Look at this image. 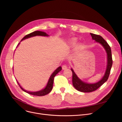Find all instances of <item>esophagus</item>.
Segmentation results:
<instances>
[{
  "instance_id": "esophagus-1",
  "label": "esophagus",
  "mask_w": 122,
  "mask_h": 122,
  "mask_svg": "<svg viewBox=\"0 0 122 122\" xmlns=\"http://www.w3.org/2000/svg\"><path fill=\"white\" fill-rule=\"evenodd\" d=\"M66 68H67V66L66 65H63L62 66V69L63 70H66Z\"/></svg>"
}]
</instances>
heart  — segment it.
Returning <instances> with one entry per match:
<instances>
[{
  "instance_id": "heart-1",
  "label": "heart",
  "mask_w": 122,
  "mask_h": 122,
  "mask_svg": "<svg viewBox=\"0 0 122 122\" xmlns=\"http://www.w3.org/2000/svg\"><path fill=\"white\" fill-rule=\"evenodd\" d=\"M76 44H77V40L75 39H71V41H70V42H69V44H70V45L71 46H75L76 45ZM78 49H81V46H80V45H79V46H78Z\"/></svg>"
}]
</instances>
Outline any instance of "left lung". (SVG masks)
Masks as SVG:
<instances>
[{
    "label": "left lung",
    "instance_id": "8db88e82",
    "mask_svg": "<svg viewBox=\"0 0 122 122\" xmlns=\"http://www.w3.org/2000/svg\"><path fill=\"white\" fill-rule=\"evenodd\" d=\"M90 34L92 40H95V42L100 44L105 50L107 54V65L106 71L103 77L98 82L94 83H89L83 81L78 77L74 71L73 69L72 68H71L72 72L73 86L77 90L82 92H91L94 91L105 83L109 77L113 63L111 48L105 41V40L99 35L92 33Z\"/></svg>",
    "mask_w": 122,
    "mask_h": 122
}]
</instances>
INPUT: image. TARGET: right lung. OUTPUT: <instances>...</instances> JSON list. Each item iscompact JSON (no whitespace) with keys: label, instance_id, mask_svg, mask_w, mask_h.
I'll use <instances>...</instances> for the list:
<instances>
[{"label":"right lung","instance_id":"obj_1","mask_svg":"<svg viewBox=\"0 0 122 122\" xmlns=\"http://www.w3.org/2000/svg\"><path fill=\"white\" fill-rule=\"evenodd\" d=\"M36 36H44V37H49V35L48 34H47L46 33L44 32H42V31H34L29 34L27 35H26L24 38H23L22 40L21 41V42L22 41L24 40L25 39L30 38L33 37H35ZM20 44V43H19V44L18 45V46H17V47H18L19 46V45ZM61 67L60 66L59 67H57L56 70L52 73V74H51V75L50 76L48 81L47 82V85L45 86V87L41 90H39V91H27L25 89H24L22 87V86L20 85V84L18 83V81H17V83H18V85H19V86L20 87V88L22 89V90L23 91H24V92L30 94L31 95H35V96H44L48 94V93L51 91V90L53 89V83H54V77L56 76V75L59 73L60 71H61Z\"/></svg>","mask_w":122,"mask_h":122}]
</instances>
